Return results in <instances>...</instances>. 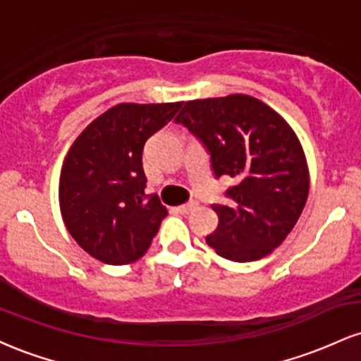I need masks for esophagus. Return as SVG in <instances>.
<instances>
[{
  "label": "esophagus",
  "mask_w": 361,
  "mask_h": 361,
  "mask_svg": "<svg viewBox=\"0 0 361 361\" xmlns=\"http://www.w3.org/2000/svg\"><path fill=\"white\" fill-rule=\"evenodd\" d=\"M197 202H190V204H185V205H180L178 207V212L180 214H183V215H186V214H190L192 212L193 209H197Z\"/></svg>",
  "instance_id": "obj_1"
}]
</instances>
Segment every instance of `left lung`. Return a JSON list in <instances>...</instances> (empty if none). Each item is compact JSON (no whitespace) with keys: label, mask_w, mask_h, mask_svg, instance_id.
<instances>
[{"label":"left lung","mask_w":361,"mask_h":361,"mask_svg":"<svg viewBox=\"0 0 361 361\" xmlns=\"http://www.w3.org/2000/svg\"><path fill=\"white\" fill-rule=\"evenodd\" d=\"M175 122L204 144L215 178L235 181L226 190L229 205H212L219 226L207 244L238 263L270 255L307 202V161L295 132L247 94L186 102Z\"/></svg>","instance_id":"1"}]
</instances>
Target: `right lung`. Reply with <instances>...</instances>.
<instances>
[{"label":"right lung","mask_w":361,"mask_h":361,"mask_svg":"<svg viewBox=\"0 0 361 361\" xmlns=\"http://www.w3.org/2000/svg\"><path fill=\"white\" fill-rule=\"evenodd\" d=\"M181 103H120L90 123L66 156L59 204L74 241L106 264L139 259L168 215L146 195V140L176 115Z\"/></svg>","instance_id":"1"}]
</instances>
